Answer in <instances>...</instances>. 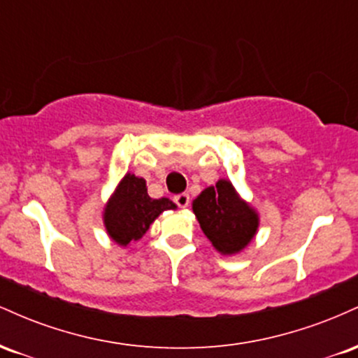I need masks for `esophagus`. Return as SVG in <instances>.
I'll return each mask as SVG.
<instances>
[{
    "label": "esophagus",
    "mask_w": 358,
    "mask_h": 358,
    "mask_svg": "<svg viewBox=\"0 0 358 358\" xmlns=\"http://www.w3.org/2000/svg\"><path fill=\"white\" fill-rule=\"evenodd\" d=\"M175 203L178 205L180 208H187L188 203H190V195H188V193H180V195L175 196Z\"/></svg>",
    "instance_id": "esophagus-1"
}]
</instances>
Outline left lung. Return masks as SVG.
<instances>
[{
	"mask_svg": "<svg viewBox=\"0 0 358 358\" xmlns=\"http://www.w3.org/2000/svg\"><path fill=\"white\" fill-rule=\"evenodd\" d=\"M193 213L212 245L224 256L239 254L259 229V213L241 199L231 180L220 178L193 200Z\"/></svg>",
	"mask_w": 358,
	"mask_h": 358,
	"instance_id": "left-lung-1",
	"label": "left lung"
}]
</instances>
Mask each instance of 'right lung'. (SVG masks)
Returning <instances> with one entry per match:
<instances>
[{
    "label": "right lung",
    "instance_id": "1",
    "mask_svg": "<svg viewBox=\"0 0 358 358\" xmlns=\"http://www.w3.org/2000/svg\"><path fill=\"white\" fill-rule=\"evenodd\" d=\"M175 208L170 199H151L145 178L126 173L106 203L102 220L110 239L126 248L145 236L159 213Z\"/></svg>",
    "mask_w": 358,
    "mask_h": 358
}]
</instances>
